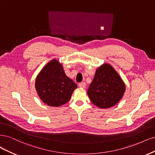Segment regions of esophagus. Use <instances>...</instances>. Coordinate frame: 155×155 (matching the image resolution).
Here are the masks:
<instances>
[{
	"instance_id": "esophagus-1",
	"label": "esophagus",
	"mask_w": 155,
	"mask_h": 155,
	"mask_svg": "<svg viewBox=\"0 0 155 155\" xmlns=\"http://www.w3.org/2000/svg\"><path fill=\"white\" fill-rule=\"evenodd\" d=\"M78 86H79L80 87L84 88L85 87H86V83H85V82H81V83H79Z\"/></svg>"
}]
</instances>
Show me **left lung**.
<instances>
[{
  "label": "left lung",
  "instance_id": "obj_1",
  "mask_svg": "<svg viewBox=\"0 0 155 155\" xmlns=\"http://www.w3.org/2000/svg\"><path fill=\"white\" fill-rule=\"evenodd\" d=\"M125 85L118 73L109 64L98 68L87 90L91 102L100 108L114 106L122 98Z\"/></svg>",
  "mask_w": 155,
  "mask_h": 155
}]
</instances>
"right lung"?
<instances>
[{
  "instance_id": "obj_1",
  "label": "right lung",
  "mask_w": 155,
  "mask_h": 155,
  "mask_svg": "<svg viewBox=\"0 0 155 155\" xmlns=\"http://www.w3.org/2000/svg\"><path fill=\"white\" fill-rule=\"evenodd\" d=\"M35 88L44 103L49 106L58 107L70 100L77 86L66 76L62 64L54 59L38 74Z\"/></svg>"
}]
</instances>
